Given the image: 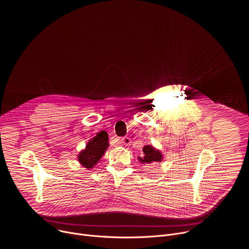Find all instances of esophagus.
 <instances>
[{
	"mask_svg": "<svg viewBox=\"0 0 249 249\" xmlns=\"http://www.w3.org/2000/svg\"><path fill=\"white\" fill-rule=\"evenodd\" d=\"M119 142L122 146H128L131 143V139L129 137H123L119 140Z\"/></svg>",
	"mask_w": 249,
	"mask_h": 249,
	"instance_id": "34e87169",
	"label": "esophagus"
}]
</instances>
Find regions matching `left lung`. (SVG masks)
Returning <instances> with one entry per match:
<instances>
[{
  "instance_id": "left-lung-1",
  "label": "left lung",
  "mask_w": 249,
  "mask_h": 249,
  "mask_svg": "<svg viewBox=\"0 0 249 249\" xmlns=\"http://www.w3.org/2000/svg\"><path fill=\"white\" fill-rule=\"evenodd\" d=\"M143 153L144 157L140 158L139 160L142 163H153V162H160L162 160V154L155 149L153 146H145L143 148Z\"/></svg>"
}]
</instances>
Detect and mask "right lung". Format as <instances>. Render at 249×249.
Returning a JSON list of instances; mask_svg holds the SVG:
<instances>
[{"label":"right lung","mask_w":249,"mask_h":249,"mask_svg":"<svg viewBox=\"0 0 249 249\" xmlns=\"http://www.w3.org/2000/svg\"><path fill=\"white\" fill-rule=\"evenodd\" d=\"M108 134L105 131L97 133L94 138L89 140L86 149L79 154L80 163L87 168L93 167L108 148Z\"/></svg>","instance_id":"1"}]
</instances>
